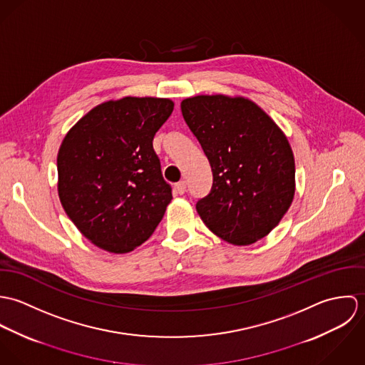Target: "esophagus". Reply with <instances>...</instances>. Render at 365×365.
Listing matches in <instances>:
<instances>
[{"mask_svg": "<svg viewBox=\"0 0 365 365\" xmlns=\"http://www.w3.org/2000/svg\"><path fill=\"white\" fill-rule=\"evenodd\" d=\"M174 188H175V191H177L178 194H184V192L187 191V182L182 180V181L177 182V184L174 185Z\"/></svg>", "mask_w": 365, "mask_h": 365, "instance_id": "1", "label": "esophagus"}]
</instances>
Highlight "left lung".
Listing matches in <instances>:
<instances>
[{
    "label": "left lung",
    "instance_id": "obj_1",
    "mask_svg": "<svg viewBox=\"0 0 365 365\" xmlns=\"http://www.w3.org/2000/svg\"><path fill=\"white\" fill-rule=\"evenodd\" d=\"M181 110L213 174L210 192L197 202L201 219L232 245L256 243L294 200L295 160L285 135L243 97L197 96Z\"/></svg>",
    "mask_w": 365,
    "mask_h": 365
}]
</instances>
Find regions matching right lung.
I'll return each mask as SVG.
<instances>
[{
	"label": "right lung",
	"mask_w": 365,
	"mask_h": 365,
	"mask_svg": "<svg viewBox=\"0 0 365 365\" xmlns=\"http://www.w3.org/2000/svg\"><path fill=\"white\" fill-rule=\"evenodd\" d=\"M173 109L167 98L108 101L83 116L60 146V202L77 229L106 252L128 253L146 242L173 198L153 149Z\"/></svg>",
	"instance_id": "right-lung-1"
}]
</instances>
